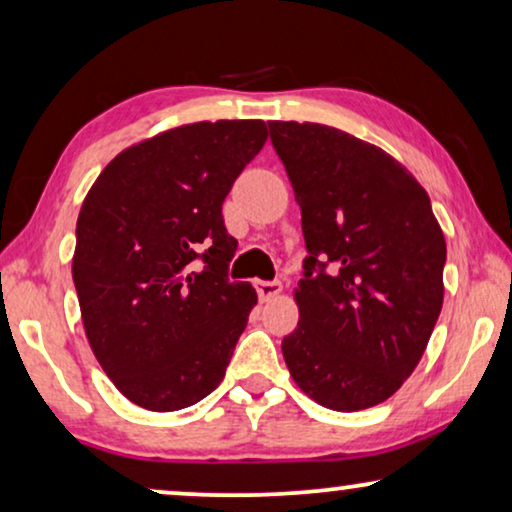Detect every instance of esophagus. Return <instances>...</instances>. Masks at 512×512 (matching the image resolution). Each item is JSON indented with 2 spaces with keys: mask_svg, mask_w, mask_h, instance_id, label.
I'll use <instances>...</instances> for the list:
<instances>
[{
  "mask_svg": "<svg viewBox=\"0 0 512 512\" xmlns=\"http://www.w3.org/2000/svg\"><path fill=\"white\" fill-rule=\"evenodd\" d=\"M256 293L261 300H270L282 293V282H256Z\"/></svg>",
  "mask_w": 512,
  "mask_h": 512,
  "instance_id": "34e87169",
  "label": "esophagus"
}]
</instances>
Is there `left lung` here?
<instances>
[{
    "instance_id": "1",
    "label": "left lung",
    "mask_w": 512,
    "mask_h": 512,
    "mask_svg": "<svg viewBox=\"0 0 512 512\" xmlns=\"http://www.w3.org/2000/svg\"><path fill=\"white\" fill-rule=\"evenodd\" d=\"M268 125L310 254L284 361L324 408H373L429 345L445 293L443 230L419 181L380 146L321 123Z\"/></svg>"
}]
</instances>
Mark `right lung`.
Returning a JSON list of instances; mask_svg holds the SVG:
<instances>
[{"label":"right lung","mask_w":512,"mask_h":512,"mask_svg":"<svg viewBox=\"0 0 512 512\" xmlns=\"http://www.w3.org/2000/svg\"><path fill=\"white\" fill-rule=\"evenodd\" d=\"M265 139L263 121L179 125L118 153L83 200L72 258L83 328L139 408H188L226 375L258 298L228 282L237 240L221 205Z\"/></svg>","instance_id":"add662e5"}]
</instances>
